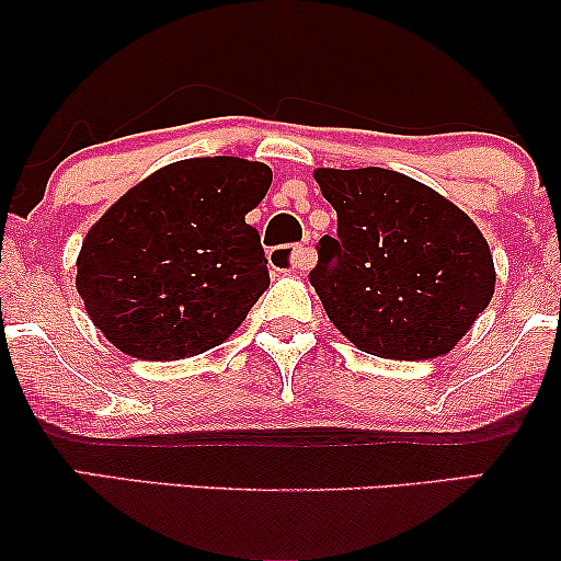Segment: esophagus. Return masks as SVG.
Returning <instances> with one entry per match:
<instances>
[{
    "instance_id": "obj_1",
    "label": "esophagus",
    "mask_w": 561,
    "mask_h": 561,
    "mask_svg": "<svg viewBox=\"0 0 561 561\" xmlns=\"http://www.w3.org/2000/svg\"><path fill=\"white\" fill-rule=\"evenodd\" d=\"M267 260H271L275 271L288 273L290 267H294V271H306V267H311L313 263V252L309 248H304V244H294V248L278 244V248H271V252H267Z\"/></svg>"
}]
</instances>
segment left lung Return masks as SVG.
Returning <instances> with one entry per match:
<instances>
[{
	"label": "left lung",
	"instance_id": "obj_1",
	"mask_svg": "<svg viewBox=\"0 0 561 561\" xmlns=\"http://www.w3.org/2000/svg\"><path fill=\"white\" fill-rule=\"evenodd\" d=\"M336 237L317 244L311 286L332 324L363 352L432 359L488 309L493 255L462 209L386 168H319Z\"/></svg>",
	"mask_w": 561,
	"mask_h": 561
}]
</instances>
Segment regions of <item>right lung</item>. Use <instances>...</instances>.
Masks as SVG:
<instances>
[{
  "mask_svg": "<svg viewBox=\"0 0 561 561\" xmlns=\"http://www.w3.org/2000/svg\"><path fill=\"white\" fill-rule=\"evenodd\" d=\"M273 183L265 163L191 158L129 188L81 244L76 288L114 347L183 359L217 347L271 286L244 214Z\"/></svg>",
  "mask_w": 561,
  "mask_h": 561,
  "instance_id": "obj_1",
  "label": "right lung"
}]
</instances>
